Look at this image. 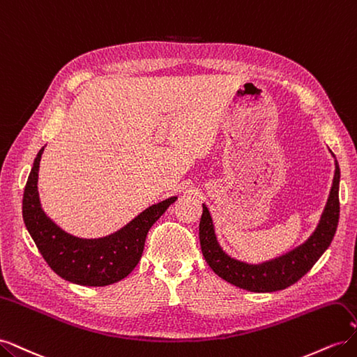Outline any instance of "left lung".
I'll return each mask as SVG.
<instances>
[{
    "mask_svg": "<svg viewBox=\"0 0 357 357\" xmlns=\"http://www.w3.org/2000/svg\"><path fill=\"white\" fill-rule=\"evenodd\" d=\"M340 167L335 162V176L325 211L310 238L294 250L259 265H250L226 255L218 243L208 208L202 204L199 243L205 261L226 282L250 291H277L296 283L325 253L337 231L340 219Z\"/></svg>",
    "mask_w": 357,
    "mask_h": 357,
    "instance_id": "left-lung-1",
    "label": "left lung"
}]
</instances>
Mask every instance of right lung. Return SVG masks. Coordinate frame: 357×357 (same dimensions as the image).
<instances>
[{"instance_id": "add662e5", "label": "right lung", "mask_w": 357, "mask_h": 357, "mask_svg": "<svg viewBox=\"0 0 357 357\" xmlns=\"http://www.w3.org/2000/svg\"><path fill=\"white\" fill-rule=\"evenodd\" d=\"M43 147L24 190L22 213L29 235L47 265L67 282L82 286H107L121 282L142 259L149 229L169 205L171 197L152 205L125 228L98 240L77 238L62 231L43 211L38 198V168Z\"/></svg>"}]
</instances>
